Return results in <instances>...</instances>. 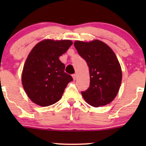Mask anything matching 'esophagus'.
<instances>
[{
    "label": "esophagus",
    "instance_id": "obj_1",
    "mask_svg": "<svg viewBox=\"0 0 146 146\" xmlns=\"http://www.w3.org/2000/svg\"><path fill=\"white\" fill-rule=\"evenodd\" d=\"M76 78H77V75H76V73H75V74H73V80H76Z\"/></svg>",
    "mask_w": 146,
    "mask_h": 146
}]
</instances>
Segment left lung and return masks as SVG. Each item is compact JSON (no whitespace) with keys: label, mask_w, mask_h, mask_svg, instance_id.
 Segmentation results:
<instances>
[{"label":"left lung","mask_w":146,"mask_h":146,"mask_svg":"<svg viewBox=\"0 0 146 146\" xmlns=\"http://www.w3.org/2000/svg\"><path fill=\"white\" fill-rule=\"evenodd\" d=\"M74 46L90 70V87L81 92L85 100L95 107L110 103L117 96L122 79L121 68L114 51L99 40L76 41Z\"/></svg>","instance_id":"8db88e82"}]
</instances>
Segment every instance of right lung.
Listing matches in <instances>:
<instances>
[{"instance_id":"1","label":"right lung","mask_w":146,"mask_h":146,"mask_svg":"<svg viewBox=\"0 0 146 146\" xmlns=\"http://www.w3.org/2000/svg\"><path fill=\"white\" fill-rule=\"evenodd\" d=\"M72 44L70 40L46 39L35 45L28 55L22 81L27 96L35 104L42 107L55 104L73 80L64 72L65 65L59 60Z\"/></svg>"}]
</instances>
